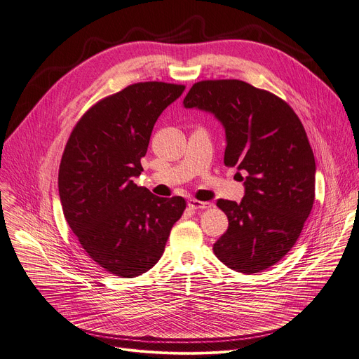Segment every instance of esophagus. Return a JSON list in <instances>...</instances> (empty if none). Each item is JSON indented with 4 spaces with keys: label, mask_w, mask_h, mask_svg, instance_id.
Returning a JSON list of instances; mask_svg holds the SVG:
<instances>
[{
    "label": "esophagus",
    "mask_w": 359,
    "mask_h": 359,
    "mask_svg": "<svg viewBox=\"0 0 359 359\" xmlns=\"http://www.w3.org/2000/svg\"><path fill=\"white\" fill-rule=\"evenodd\" d=\"M188 207L193 208V210H205V208H212L213 203H205V201H198L194 198H189L188 200Z\"/></svg>",
    "instance_id": "obj_1"
}]
</instances>
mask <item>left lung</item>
Masks as SVG:
<instances>
[{
    "instance_id": "1",
    "label": "left lung",
    "mask_w": 359,
    "mask_h": 359,
    "mask_svg": "<svg viewBox=\"0 0 359 359\" xmlns=\"http://www.w3.org/2000/svg\"><path fill=\"white\" fill-rule=\"evenodd\" d=\"M185 109L212 113L224 128V165L243 181L241 203L217 200L229 219L215 255L230 269L261 272L288 254L314 201L316 162L306 130L290 105L239 79L201 81Z\"/></svg>"
}]
</instances>
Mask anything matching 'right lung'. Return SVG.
Wrapping results in <instances>:
<instances>
[{
  "label": "right lung",
  "mask_w": 359,
  "mask_h": 359,
  "mask_svg": "<svg viewBox=\"0 0 359 359\" xmlns=\"http://www.w3.org/2000/svg\"><path fill=\"white\" fill-rule=\"evenodd\" d=\"M184 86L139 82L81 117L59 166V198L81 246L101 268L133 278L162 257L182 197L162 198L133 178L143 171L154 126Z\"/></svg>",
  "instance_id": "1"
}]
</instances>
